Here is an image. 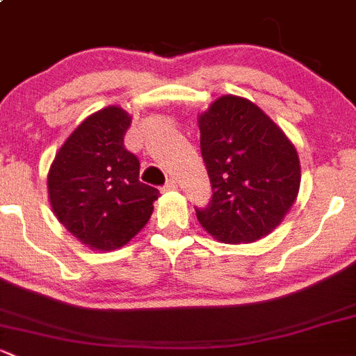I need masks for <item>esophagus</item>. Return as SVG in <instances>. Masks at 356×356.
<instances>
[{
	"label": "esophagus",
	"instance_id": "esophagus-1",
	"mask_svg": "<svg viewBox=\"0 0 356 356\" xmlns=\"http://www.w3.org/2000/svg\"><path fill=\"white\" fill-rule=\"evenodd\" d=\"M177 189V181L175 179H168L167 184L163 186V191H175Z\"/></svg>",
	"mask_w": 356,
	"mask_h": 356
}]
</instances>
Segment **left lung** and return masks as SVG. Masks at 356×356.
Wrapping results in <instances>:
<instances>
[{
  "instance_id": "obj_1",
  "label": "left lung",
  "mask_w": 356,
  "mask_h": 356,
  "mask_svg": "<svg viewBox=\"0 0 356 356\" xmlns=\"http://www.w3.org/2000/svg\"><path fill=\"white\" fill-rule=\"evenodd\" d=\"M201 155L211 181L201 227L223 244H250L271 234L300 189L293 143L263 109L244 97L223 95L197 118Z\"/></svg>"
}]
</instances>
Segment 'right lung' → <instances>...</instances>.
I'll list each match as a JSON object with an SVG mask.
<instances>
[{"label":"right lung","instance_id":"obj_1","mask_svg":"<svg viewBox=\"0 0 356 356\" xmlns=\"http://www.w3.org/2000/svg\"><path fill=\"white\" fill-rule=\"evenodd\" d=\"M131 115L109 106L66 138L47 174L56 218L83 245L115 250L148 223L159 189L140 182V162L124 148Z\"/></svg>","mask_w":356,"mask_h":356}]
</instances>
